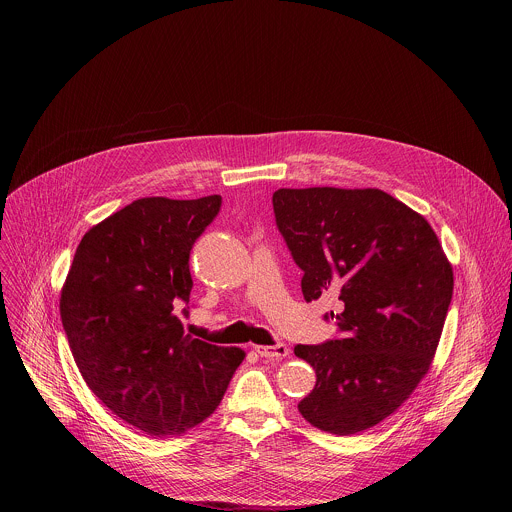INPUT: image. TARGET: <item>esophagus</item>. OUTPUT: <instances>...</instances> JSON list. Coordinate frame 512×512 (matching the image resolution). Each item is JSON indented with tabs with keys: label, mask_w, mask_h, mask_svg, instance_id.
I'll return each mask as SVG.
<instances>
[{
	"label": "esophagus",
	"mask_w": 512,
	"mask_h": 512,
	"mask_svg": "<svg viewBox=\"0 0 512 512\" xmlns=\"http://www.w3.org/2000/svg\"><path fill=\"white\" fill-rule=\"evenodd\" d=\"M255 352L261 356V358H269V360H281L289 354V348L287 344L283 342H277L273 346H255Z\"/></svg>",
	"instance_id": "obj_1"
}]
</instances>
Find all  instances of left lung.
<instances>
[{
  "label": "left lung",
  "instance_id": "obj_1",
  "mask_svg": "<svg viewBox=\"0 0 512 512\" xmlns=\"http://www.w3.org/2000/svg\"><path fill=\"white\" fill-rule=\"evenodd\" d=\"M273 212L304 271V300L342 302L330 312L340 338L294 348L316 371L298 409L328 433L369 429L427 375L452 302V265L425 218L379 188H279Z\"/></svg>",
  "mask_w": 512,
  "mask_h": 512
}]
</instances>
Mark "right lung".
<instances>
[{"label": "right lung", "mask_w": 512, "mask_h": 512, "mask_svg": "<svg viewBox=\"0 0 512 512\" xmlns=\"http://www.w3.org/2000/svg\"><path fill=\"white\" fill-rule=\"evenodd\" d=\"M221 202L133 200L85 233L62 285L60 318L85 383L152 437L180 435L214 413L245 358L192 338L176 316L190 302L192 245Z\"/></svg>", "instance_id": "right-lung-1"}]
</instances>
